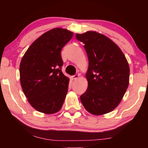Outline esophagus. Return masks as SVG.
Wrapping results in <instances>:
<instances>
[{"label":"esophagus","instance_id":"obj_1","mask_svg":"<svg viewBox=\"0 0 148 148\" xmlns=\"http://www.w3.org/2000/svg\"><path fill=\"white\" fill-rule=\"evenodd\" d=\"M79 77V74H76V75H75L72 76L73 79H78Z\"/></svg>","mask_w":148,"mask_h":148}]
</instances>
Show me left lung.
Segmentation results:
<instances>
[{"label": "left lung", "mask_w": 148, "mask_h": 148, "mask_svg": "<svg viewBox=\"0 0 148 148\" xmlns=\"http://www.w3.org/2000/svg\"><path fill=\"white\" fill-rule=\"evenodd\" d=\"M84 43L89 60L88 89L80 96L86 110L94 115L112 111L124 96L129 83V66L120 48L102 34H76Z\"/></svg>", "instance_id": "obj_1"}]
</instances>
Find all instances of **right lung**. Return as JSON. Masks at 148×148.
I'll list each match as a JSON object with an SVG mask.
<instances>
[{
	"instance_id": "right-lung-1",
	"label": "right lung",
	"mask_w": 148,
	"mask_h": 148,
	"mask_svg": "<svg viewBox=\"0 0 148 148\" xmlns=\"http://www.w3.org/2000/svg\"><path fill=\"white\" fill-rule=\"evenodd\" d=\"M73 35L62 28L50 29L36 39L22 58L19 66L22 90L38 112L51 114L62 108L69 79L61 71L60 51Z\"/></svg>"
}]
</instances>
